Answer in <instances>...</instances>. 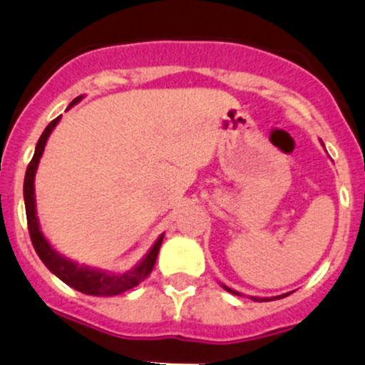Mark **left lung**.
<instances>
[{"mask_svg": "<svg viewBox=\"0 0 365 365\" xmlns=\"http://www.w3.org/2000/svg\"><path fill=\"white\" fill-rule=\"evenodd\" d=\"M222 289H225V291H228V292H232V294L240 296V292L233 291V289L226 287V285H222ZM289 294H291V292H287V294H282V296H274V298H255V296H251V299H253V302H271V299H280V298H285V296H289Z\"/></svg>", "mask_w": 365, "mask_h": 365, "instance_id": "left-lung-1", "label": "left lung"}]
</instances>
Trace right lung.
Segmentation results:
<instances>
[{
    "instance_id": "obj_1",
    "label": "right lung",
    "mask_w": 365,
    "mask_h": 365,
    "mask_svg": "<svg viewBox=\"0 0 365 365\" xmlns=\"http://www.w3.org/2000/svg\"><path fill=\"white\" fill-rule=\"evenodd\" d=\"M83 96L74 98L73 103L67 108H71L73 105H76L78 101ZM60 118L53 119L46 130L42 132L41 139H38L37 146H35V153L31 162L28 164L26 176H24V207H26V219H28V232H30L31 244H34L35 251H37L38 258L44 262L46 267L58 277L63 284H67L69 287L76 289V291L83 292L88 296H118L121 292L130 291V289L137 287L144 278L151 272V269L155 267V262H157L158 250H160V244L164 240V233L155 240V244L151 246V250L148 251L146 257L126 272H108L101 271V269L87 267V265H78L76 262L69 260L63 255H60L51 244L48 242V239L44 237V233L41 232V226H38V217H37V208H35V173H37L38 162H41L42 153H44L46 143H48L49 135H51L53 128L58 125Z\"/></svg>"
}]
</instances>
